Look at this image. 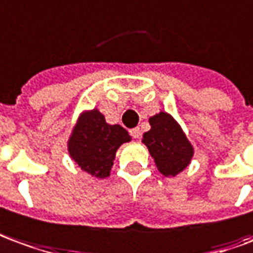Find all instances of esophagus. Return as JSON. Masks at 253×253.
Here are the masks:
<instances>
[{"mask_svg":"<svg viewBox=\"0 0 253 253\" xmlns=\"http://www.w3.org/2000/svg\"><path fill=\"white\" fill-rule=\"evenodd\" d=\"M130 136L135 137V139H139L140 137V129L139 128H133V129H130Z\"/></svg>","mask_w":253,"mask_h":253,"instance_id":"1","label":"esophagus"}]
</instances>
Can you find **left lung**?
<instances>
[{"instance_id":"obj_1","label":"left lung","mask_w":253,"mask_h":253,"mask_svg":"<svg viewBox=\"0 0 253 253\" xmlns=\"http://www.w3.org/2000/svg\"><path fill=\"white\" fill-rule=\"evenodd\" d=\"M151 129L143 135V142L154 158L158 170L165 176H176L191 161L193 146L179 124L167 113L150 118Z\"/></svg>"}]
</instances>
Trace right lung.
I'll use <instances>...</instances> for the list:
<instances>
[{"label":"right lung","mask_w":253,"mask_h":253,"mask_svg":"<svg viewBox=\"0 0 253 253\" xmlns=\"http://www.w3.org/2000/svg\"><path fill=\"white\" fill-rule=\"evenodd\" d=\"M130 142L121 125H109L97 110L84 113L69 139V153L81 169L92 176L107 177L123 143Z\"/></svg>","instance_id":"1"}]
</instances>
